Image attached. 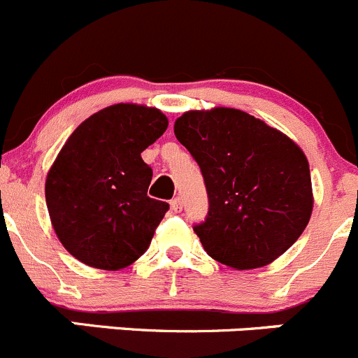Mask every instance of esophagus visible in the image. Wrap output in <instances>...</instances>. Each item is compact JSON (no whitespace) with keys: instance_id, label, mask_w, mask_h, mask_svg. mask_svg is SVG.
Masks as SVG:
<instances>
[{"instance_id":"esophagus-1","label":"esophagus","mask_w":358,"mask_h":358,"mask_svg":"<svg viewBox=\"0 0 358 358\" xmlns=\"http://www.w3.org/2000/svg\"><path fill=\"white\" fill-rule=\"evenodd\" d=\"M171 210L173 212H182V199L180 198H175V199H171Z\"/></svg>"}]
</instances>
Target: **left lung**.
I'll list each match as a JSON object with an SVG mask.
<instances>
[{
	"mask_svg": "<svg viewBox=\"0 0 358 358\" xmlns=\"http://www.w3.org/2000/svg\"><path fill=\"white\" fill-rule=\"evenodd\" d=\"M175 136L205 178L208 215L194 231L206 255L236 270L285 255L313 212L302 150L262 120L229 108L183 113Z\"/></svg>",
	"mask_w": 358,
	"mask_h": 358,
	"instance_id": "8db88e82",
	"label": "left lung"
}]
</instances>
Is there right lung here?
I'll return each instance as SVG.
<instances>
[{
	"instance_id": "1",
	"label": "right lung",
	"mask_w": 358,
	"mask_h": 358,
	"mask_svg": "<svg viewBox=\"0 0 358 358\" xmlns=\"http://www.w3.org/2000/svg\"><path fill=\"white\" fill-rule=\"evenodd\" d=\"M168 129L155 108L115 103L73 130L45 180V201L59 242L73 258L120 270L145 255L169 210L152 199L153 171L141 159Z\"/></svg>"
}]
</instances>
